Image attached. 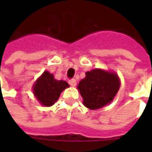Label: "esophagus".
I'll return each instance as SVG.
<instances>
[{"mask_svg":"<svg viewBox=\"0 0 152 152\" xmlns=\"http://www.w3.org/2000/svg\"><path fill=\"white\" fill-rule=\"evenodd\" d=\"M69 85L71 86H72V87H74V86H76V80L75 79H72L70 80H69Z\"/></svg>","mask_w":152,"mask_h":152,"instance_id":"1","label":"esophagus"}]
</instances>
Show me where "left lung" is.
I'll return each mask as SVG.
<instances>
[{"label": "left lung", "instance_id": "1", "mask_svg": "<svg viewBox=\"0 0 152 152\" xmlns=\"http://www.w3.org/2000/svg\"><path fill=\"white\" fill-rule=\"evenodd\" d=\"M120 86L121 80L116 73L96 68L86 73L77 89L84 105L90 110H97L112 102Z\"/></svg>", "mask_w": 152, "mask_h": 152}]
</instances>
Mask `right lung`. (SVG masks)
I'll return each instance as SVG.
<instances>
[{
    "label": "right lung",
    "mask_w": 152,
    "mask_h": 152,
    "mask_svg": "<svg viewBox=\"0 0 152 152\" xmlns=\"http://www.w3.org/2000/svg\"><path fill=\"white\" fill-rule=\"evenodd\" d=\"M69 87L67 82L54 78L53 74L45 71L35 81L32 91L36 99L44 107H51L58 101L61 93Z\"/></svg>",
    "instance_id": "1"
}]
</instances>
